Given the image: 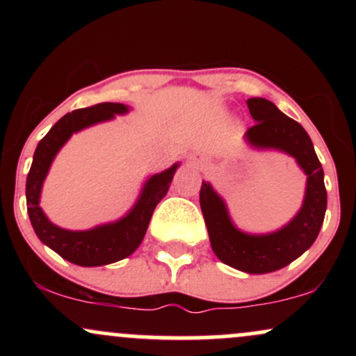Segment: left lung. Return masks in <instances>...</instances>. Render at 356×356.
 <instances>
[{
  "mask_svg": "<svg viewBox=\"0 0 356 356\" xmlns=\"http://www.w3.org/2000/svg\"><path fill=\"white\" fill-rule=\"evenodd\" d=\"M248 107L256 124L244 134L246 144L254 150L289 155L305 172L306 189L300 211L280 229L251 234L232 222L226 201L209 182H202L199 201L214 254L248 275H266L288 266L316 241L326 212L325 174L312 138L296 120L261 97L249 99Z\"/></svg>",
  "mask_w": 356,
  "mask_h": 356,
  "instance_id": "left-lung-1",
  "label": "left lung"
}]
</instances>
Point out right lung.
<instances>
[{"label":"right lung","instance_id":"add662e5","mask_svg":"<svg viewBox=\"0 0 356 356\" xmlns=\"http://www.w3.org/2000/svg\"><path fill=\"white\" fill-rule=\"evenodd\" d=\"M129 110V105L112 104V102L73 110L72 113L61 117L36 145L33 164L26 177V206L31 226L43 244L58 252L63 259L79 266H105L132 254L140 246L155 206L167 194L175 170L181 165L175 162L169 169L150 175L142 186L136 204L125 216L113 222L100 224L87 231H70L58 227L47 218L40 207V197H42L44 179L50 172V167L61 147L67 144L73 134L102 122L112 120L115 115H125Z\"/></svg>","mask_w":356,"mask_h":356}]
</instances>
